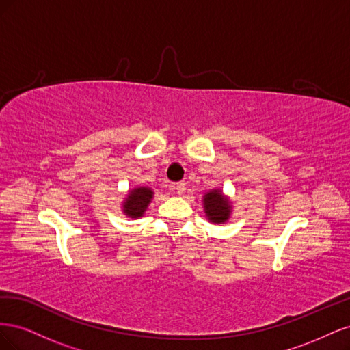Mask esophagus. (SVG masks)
I'll list each match as a JSON object with an SVG mask.
<instances>
[{"mask_svg":"<svg viewBox=\"0 0 350 350\" xmlns=\"http://www.w3.org/2000/svg\"><path fill=\"white\" fill-rule=\"evenodd\" d=\"M169 189H172V191H176L178 194H184L185 193V184L184 183H176L169 185Z\"/></svg>","mask_w":350,"mask_h":350,"instance_id":"1","label":"esophagus"}]
</instances>
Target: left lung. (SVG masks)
Returning <instances> with one entry per match:
<instances>
[{
    "instance_id": "1",
    "label": "left lung",
    "mask_w": 350,
    "mask_h": 350,
    "mask_svg": "<svg viewBox=\"0 0 350 350\" xmlns=\"http://www.w3.org/2000/svg\"><path fill=\"white\" fill-rule=\"evenodd\" d=\"M204 213L211 224H225L232 213L230 201L220 189H210L203 197Z\"/></svg>"
}]
</instances>
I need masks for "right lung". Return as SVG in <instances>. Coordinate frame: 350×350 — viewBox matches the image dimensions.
I'll return each instance as SVG.
<instances>
[{
	"label": "right lung",
	"instance_id": "add662e5",
	"mask_svg": "<svg viewBox=\"0 0 350 350\" xmlns=\"http://www.w3.org/2000/svg\"><path fill=\"white\" fill-rule=\"evenodd\" d=\"M153 198V191L149 187H135L130 189L122 203V211L131 219H139L144 215Z\"/></svg>",
	"mask_w": 350,
	"mask_h": 350
}]
</instances>
